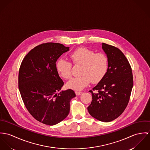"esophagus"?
<instances>
[{"mask_svg": "<svg viewBox=\"0 0 150 150\" xmlns=\"http://www.w3.org/2000/svg\"><path fill=\"white\" fill-rule=\"evenodd\" d=\"M75 94L76 96H81L82 94V93L81 91H75Z\"/></svg>", "mask_w": 150, "mask_h": 150, "instance_id": "34e87169", "label": "esophagus"}]
</instances>
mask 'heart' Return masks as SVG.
Listing matches in <instances>:
<instances>
[{
  "label": "heart",
  "mask_w": 150,
  "mask_h": 150,
  "mask_svg": "<svg viewBox=\"0 0 150 150\" xmlns=\"http://www.w3.org/2000/svg\"><path fill=\"white\" fill-rule=\"evenodd\" d=\"M72 63L81 66L80 76L73 78L67 84V88L74 90H82L90 83H99L105 76L109 68L107 56L102 52L96 53L94 50L87 48H79L70 55ZM57 73L64 79H68L72 76V64L60 59L56 62Z\"/></svg>",
  "instance_id": "b5f03b06"
}]
</instances>
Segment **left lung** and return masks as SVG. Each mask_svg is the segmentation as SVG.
<instances>
[{
	"mask_svg": "<svg viewBox=\"0 0 150 150\" xmlns=\"http://www.w3.org/2000/svg\"><path fill=\"white\" fill-rule=\"evenodd\" d=\"M102 48L108 58L109 68L103 79L90 91L93 100L87 109L94 118L109 122L120 116L127 106L133 75L131 65L121 50L105 43Z\"/></svg>",
	"mask_w": 150,
	"mask_h": 150,
	"instance_id": "1",
	"label": "left lung"
}]
</instances>
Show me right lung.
<instances>
[{
    "instance_id": "obj_1",
    "label": "right lung",
    "mask_w": 150,
    "mask_h": 150,
    "mask_svg": "<svg viewBox=\"0 0 150 150\" xmlns=\"http://www.w3.org/2000/svg\"><path fill=\"white\" fill-rule=\"evenodd\" d=\"M69 48L59 43L42 44L25 56L19 68L18 87L23 102L30 114L46 125H53L65 119L70 100L76 96L71 89L57 93L64 82L56 62Z\"/></svg>"
}]
</instances>
